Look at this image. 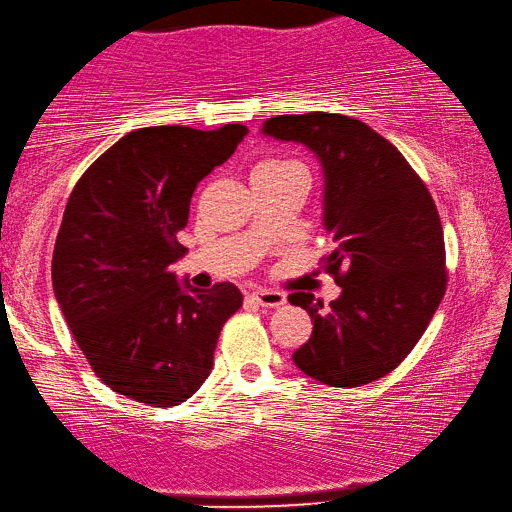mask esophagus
Returning <instances> with one entry per match:
<instances>
[{
  "label": "esophagus",
  "instance_id": "34e87169",
  "mask_svg": "<svg viewBox=\"0 0 512 512\" xmlns=\"http://www.w3.org/2000/svg\"><path fill=\"white\" fill-rule=\"evenodd\" d=\"M252 298L258 302L260 307H269V309H278L280 305H285L287 296L283 291H271V289H258L252 294Z\"/></svg>",
  "mask_w": 512,
  "mask_h": 512
}]
</instances>
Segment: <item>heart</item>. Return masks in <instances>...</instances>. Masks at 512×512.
Returning a JSON list of instances; mask_svg holds the SVG:
<instances>
[{
    "label": "heart",
    "instance_id": "heart-1",
    "mask_svg": "<svg viewBox=\"0 0 512 512\" xmlns=\"http://www.w3.org/2000/svg\"><path fill=\"white\" fill-rule=\"evenodd\" d=\"M263 165V168H285V165H298V163H294V161H276V159H271V161H265V163H260Z\"/></svg>",
    "mask_w": 512,
    "mask_h": 512
}]
</instances>
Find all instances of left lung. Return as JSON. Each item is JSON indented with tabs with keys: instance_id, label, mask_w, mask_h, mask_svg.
Returning <instances> with one entry per match:
<instances>
[{
	"instance_id": "obj_1",
	"label": "left lung",
	"mask_w": 512,
	"mask_h": 512,
	"mask_svg": "<svg viewBox=\"0 0 512 512\" xmlns=\"http://www.w3.org/2000/svg\"><path fill=\"white\" fill-rule=\"evenodd\" d=\"M263 132L320 159L322 218L336 243L322 263L342 287L329 309L305 291L289 296L314 322L291 358L329 387L380 380L409 356L446 291L444 232L429 187L393 143L344 114H280Z\"/></svg>"
}]
</instances>
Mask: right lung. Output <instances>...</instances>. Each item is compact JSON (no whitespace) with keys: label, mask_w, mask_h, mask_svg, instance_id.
Wrapping results in <instances>:
<instances>
[{"label":"right lung","mask_w":512,"mask_h":512,"mask_svg":"<svg viewBox=\"0 0 512 512\" xmlns=\"http://www.w3.org/2000/svg\"><path fill=\"white\" fill-rule=\"evenodd\" d=\"M247 128L154 125L128 132L83 172L52 252V289L90 369L134 402L176 406L214 367L241 289L179 285L170 265L185 247L198 181L223 165Z\"/></svg>","instance_id":"1"}]
</instances>
